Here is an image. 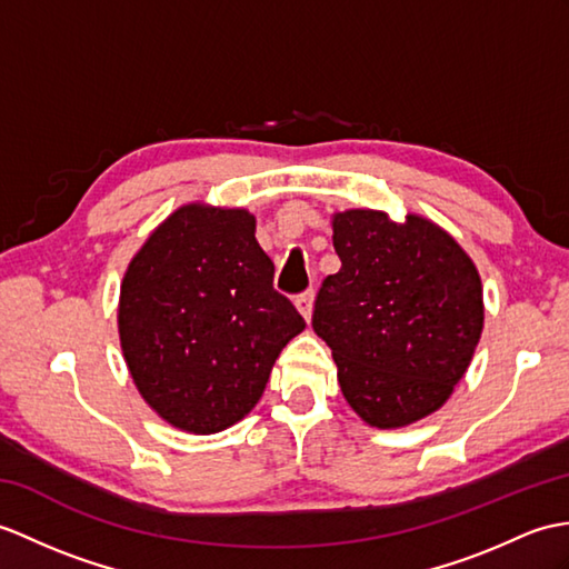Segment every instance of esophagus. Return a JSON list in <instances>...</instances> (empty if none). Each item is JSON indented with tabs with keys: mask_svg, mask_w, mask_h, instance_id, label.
Returning a JSON list of instances; mask_svg holds the SVG:
<instances>
[{
	"mask_svg": "<svg viewBox=\"0 0 569 569\" xmlns=\"http://www.w3.org/2000/svg\"><path fill=\"white\" fill-rule=\"evenodd\" d=\"M312 302H315V290L312 288L310 290H302V293L296 298V306H298L300 315L306 317L308 322H310V317H312Z\"/></svg>",
	"mask_w": 569,
	"mask_h": 569,
	"instance_id": "esophagus-1",
	"label": "esophagus"
}]
</instances>
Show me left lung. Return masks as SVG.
Returning <instances> with one entry per match:
<instances>
[{"label": "left lung", "mask_w": 569, "mask_h": 569, "mask_svg": "<svg viewBox=\"0 0 569 569\" xmlns=\"http://www.w3.org/2000/svg\"><path fill=\"white\" fill-rule=\"evenodd\" d=\"M341 269L315 298L312 327L332 349L356 415L392 429L439 409L463 378L482 332L475 263L433 222L378 210L335 216Z\"/></svg>", "instance_id": "left-lung-1"}]
</instances>
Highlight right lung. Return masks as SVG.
Returning <instances> with one entry per match:
<instances>
[{"label":"right lung","instance_id":"obj_1","mask_svg":"<svg viewBox=\"0 0 569 569\" xmlns=\"http://www.w3.org/2000/svg\"><path fill=\"white\" fill-rule=\"evenodd\" d=\"M140 395L171 427L216 433L240 421L306 320L273 288V261L247 210L183 206L130 261L118 308Z\"/></svg>","mask_w":569,"mask_h":569}]
</instances>
